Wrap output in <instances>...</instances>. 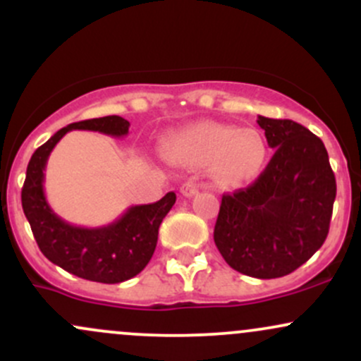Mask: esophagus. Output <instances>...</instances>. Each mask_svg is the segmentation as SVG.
<instances>
[{
    "mask_svg": "<svg viewBox=\"0 0 361 361\" xmlns=\"http://www.w3.org/2000/svg\"><path fill=\"white\" fill-rule=\"evenodd\" d=\"M197 191H200V185H197L196 182H192V180L184 182V184L180 185V192L184 196H188V197H192L195 195H197Z\"/></svg>",
    "mask_w": 361,
    "mask_h": 361,
    "instance_id": "34e87169",
    "label": "esophagus"
}]
</instances>
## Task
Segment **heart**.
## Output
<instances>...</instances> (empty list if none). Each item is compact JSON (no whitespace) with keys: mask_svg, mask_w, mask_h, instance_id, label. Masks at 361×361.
Instances as JSON below:
<instances>
[{"mask_svg":"<svg viewBox=\"0 0 361 361\" xmlns=\"http://www.w3.org/2000/svg\"><path fill=\"white\" fill-rule=\"evenodd\" d=\"M164 154L192 166L212 164V173L222 184L253 179L267 158L263 137L253 129L224 123H200L165 142Z\"/></svg>","mask_w":361,"mask_h":361,"instance_id":"1","label":"heart"}]
</instances>
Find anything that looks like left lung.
I'll return each instance as SVG.
<instances>
[{"mask_svg": "<svg viewBox=\"0 0 361 361\" xmlns=\"http://www.w3.org/2000/svg\"><path fill=\"white\" fill-rule=\"evenodd\" d=\"M272 160L246 189L222 196L213 239L234 270L284 277L329 234L336 177L324 142L301 123L258 115Z\"/></svg>", "mask_w": 361, "mask_h": 361, "instance_id": "8db88e82", "label": "left lung"}]
</instances>
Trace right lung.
I'll list each match as a JSON object with an SVG mask.
<instances>
[{
  "mask_svg": "<svg viewBox=\"0 0 361 361\" xmlns=\"http://www.w3.org/2000/svg\"><path fill=\"white\" fill-rule=\"evenodd\" d=\"M126 118L118 115L73 122L53 134L34 151L24 188L22 208L41 253L55 265L80 279L118 284L141 272L153 257L161 220L176 203V192L160 201L127 208L120 219L103 227H79L65 222L48 204L44 195V169L49 153L71 130H94L114 137L129 134Z\"/></svg>",
  "mask_w": 361,
  "mask_h": 361,
  "instance_id": "1",
  "label": "right lung"
}]
</instances>
